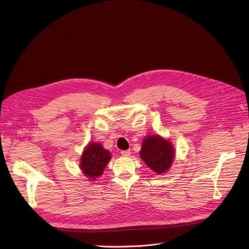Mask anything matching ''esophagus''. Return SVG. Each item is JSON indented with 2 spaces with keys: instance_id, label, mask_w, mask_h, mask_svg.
<instances>
[{
  "instance_id": "obj_1",
  "label": "esophagus",
  "mask_w": 249,
  "mask_h": 249,
  "mask_svg": "<svg viewBox=\"0 0 249 249\" xmlns=\"http://www.w3.org/2000/svg\"><path fill=\"white\" fill-rule=\"evenodd\" d=\"M121 154H122V156H124V157H128L129 155H131V151H129V150L122 151V152H121Z\"/></svg>"
}]
</instances>
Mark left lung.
I'll list each match as a JSON object with an SVG mask.
<instances>
[{"label": "left lung", "mask_w": 249, "mask_h": 249, "mask_svg": "<svg viewBox=\"0 0 249 249\" xmlns=\"http://www.w3.org/2000/svg\"><path fill=\"white\" fill-rule=\"evenodd\" d=\"M175 152L169 141L159 135L148 136L142 143L140 157L158 174L167 172L171 167Z\"/></svg>", "instance_id": "8db88e82"}]
</instances>
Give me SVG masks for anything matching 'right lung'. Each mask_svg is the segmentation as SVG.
Listing matches in <instances>:
<instances>
[{"label": "right lung", "mask_w": 249, "mask_h": 249, "mask_svg": "<svg viewBox=\"0 0 249 249\" xmlns=\"http://www.w3.org/2000/svg\"><path fill=\"white\" fill-rule=\"evenodd\" d=\"M111 158L109 151L105 150L100 143H90L83 152L80 168L90 180H95L100 176Z\"/></svg>", "instance_id": "add662e5"}]
</instances>
